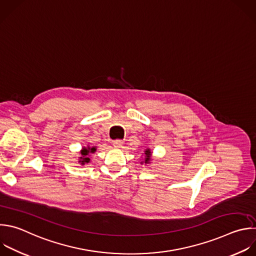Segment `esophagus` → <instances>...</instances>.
I'll use <instances>...</instances> for the list:
<instances>
[{"mask_svg": "<svg viewBox=\"0 0 256 256\" xmlns=\"http://www.w3.org/2000/svg\"><path fill=\"white\" fill-rule=\"evenodd\" d=\"M122 144H124V142H122V140H114V146L116 148H122Z\"/></svg>", "mask_w": 256, "mask_h": 256, "instance_id": "obj_1", "label": "esophagus"}]
</instances>
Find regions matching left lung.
<instances>
[{
	"instance_id": "1",
	"label": "left lung",
	"mask_w": 256,
	"mask_h": 256,
	"mask_svg": "<svg viewBox=\"0 0 256 256\" xmlns=\"http://www.w3.org/2000/svg\"><path fill=\"white\" fill-rule=\"evenodd\" d=\"M144 154H146V158H144V164H148L150 162V156H152V152L150 148H146L144 150Z\"/></svg>"
}]
</instances>
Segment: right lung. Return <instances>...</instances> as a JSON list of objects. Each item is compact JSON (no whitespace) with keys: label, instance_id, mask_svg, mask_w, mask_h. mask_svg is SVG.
Segmentation results:
<instances>
[{"label":"right lung","instance_id":"add662e5","mask_svg":"<svg viewBox=\"0 0 256 256\" xmlns=\"http://www.w3.org/2000/svg\"><path fill=\"white\" fill-rule=\"evenodd\" d=\"M96 150V146H88V148H83L80 152L81 154V156H79V162L81 164H88L90 162V158H88V154H94V152Z\"/></svg>","mask_w":256,"mask_h":256}]
</instances>
